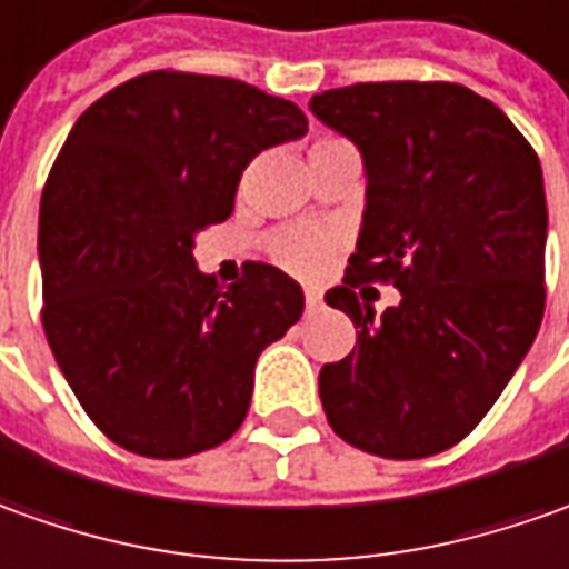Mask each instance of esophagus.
Here are the masks:
<instances>
[{
    "mask_svg": "<svg viewBox=\"0 0 569 569\" xmlns=\"http://www.w3.org/2000/svg\"><path fill=\"white\" fill-rule=\"evenodd\" d=\"M320 305H323L320 292H315V289H305V308H308V311H317Z\"/></svg>",
    "mask_w": 569,
    "mask_h": 569,
    "instance_id": "34e87169",
    "label": "esophagus"
}]
</instances>
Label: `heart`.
<instances>
[{"label": "heart", "mask_w": 569, "mask_h": 569, "mask_svg": "<svg viewBox=\"0 0 569 569\" xmlns=\"http://www.w3.org/2000/svg\"><path fill=\"white\" fill-rule=\"evenodd\" d=\"M336 146H349V142L323 137L311 146V154L323 152V149H336ZM330 252H333V239L327 233H317V230H283V233L270 239L273 261L283 264L286 270H292V273H301V277H311V273L323 268Z\"/></svg>", "instance_id": "obj_1"}]
</instances>
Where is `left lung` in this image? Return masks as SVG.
<instances>
[{"mask_svg": "<svg viewBox=\"0 0 569 569\" xmlns=\"http://www.w3.org/2000/svg\"><path fill=\"white\" fill-rule=\"evenodd\" d=\"M365 158L358 252L327 305L358 330L320 367L339 439L392 461L430 458L473 432L545 315L542 164L508 114L461 83H355L311 99ZM370 282L402 292L377 316Z\"/></svg>", "mask_w": 569, "mask_h": 569, "instance_id": "1", "label": "left lung"}]
</instances>
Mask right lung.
<instances>
[{
    "mask_svg": "<svg viewBox=\"0 0 569 569\" xmlns=\"http://www.w3.org/2000/svg\"><path fill=\"white\" fill-rule=\"evenodd\" d=\"M305 130L299 106L189 71L139 73L71 127L40 202L42 330L114 446L177 461L246 420L254 361L305 296L261 261L223 289L192 239L230 218L254 154Z\"/></svg>",
    "mask_w": 569,
    "mask_h": 569,
    "instance_id": "obj_1",
    "label": "right lung"
}]
</instances>
